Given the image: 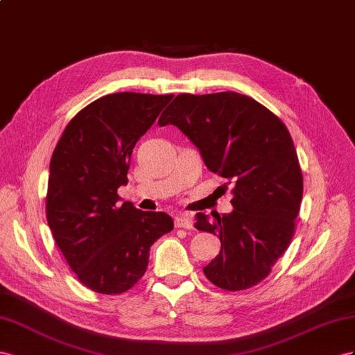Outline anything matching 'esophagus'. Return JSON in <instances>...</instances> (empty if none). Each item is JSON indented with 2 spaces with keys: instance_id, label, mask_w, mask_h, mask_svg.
I'll return each mask as SVG.
<instances>
[{
  "instance_id": "esophagus-1",
  "label": "esophagus",
  "mask_w": 355,
  "mask_h": 355,
  "mask_svg": "<svg viewBox=\"0 0 355 355\" xmlns=\"http://www.w3.org/2000/svg\"><path fill=\"white\" fill-rule=\"evenodd\" d=\"M175 226L183 227V229H191L193 227V220H191V217L187 214H181L175 217Z\"/></svg>"
}]
</instances>
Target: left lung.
Returning a JSON list of instances; mask_svg holds the SVG:
<instances>
[{
  "label": "left lung",
  "mask_w": 355,
  "mask_h": 355,
  "mask_svg": "<svg viewBox=\"0 0 355 355\" xmlns=\"http://www.w3.org/2000/svg\"><path fill=\"white\" fill-rule=\"evenodd\" d=\"M157 125L177 126L199 148L207 168L234 186L230 214L196 216L195 227L221 242L205 277L227 291L257 286L288 248L300 211L303 177L287 126L256 99L236 92L177 95Z\"/></svg>",
  "instance_id": "left-lung-1"
}]
</instances>
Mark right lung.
<instances>
[{
    "label": "right lung",
    "instance_id": "add662e5",
    "mask_svg": "<svg viewBox=\"0 0 355 355\" xmlns=\"http://www.w3.org/2000/svg\"><path fill=\"white\" fill-rule=\"evenodd\" d=\"M174 95L111 94L69 120L50 160L46 216L78 281L101 295L132 288L150 247L174 229L165 212L119 204L137 141Z\"/></svg>",
    "mask_w": 355,
    "mask_h": 355
}]
</instances>
